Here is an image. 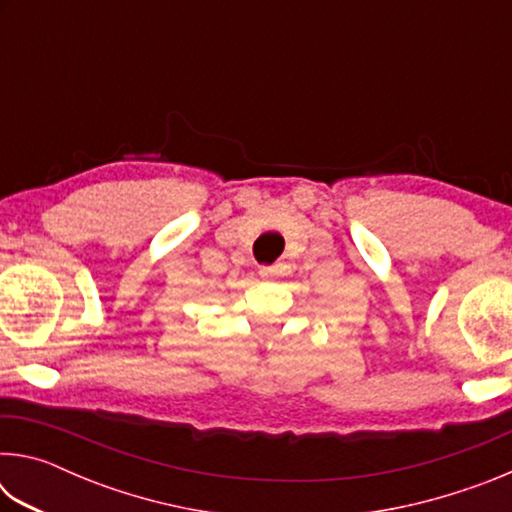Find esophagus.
Here are the masks:
<instances>
[{
	"label": "esophagus",
	"mask_w": 512,
	"mask_h": 512,
	"mask_svg": "<svg viewBox=\"0 0 512 512\" xmlns=\"http://www.w3.org/2000/svg\"><path fill=\"white\" fill-rule=\"evenodd\" d=\"M284 271H287V266H284V264L262 266V268H259V277H262V280H273L275 275H282Z\"/></svg>",
	"instance_id": "obj_1"
}]
</instances>
